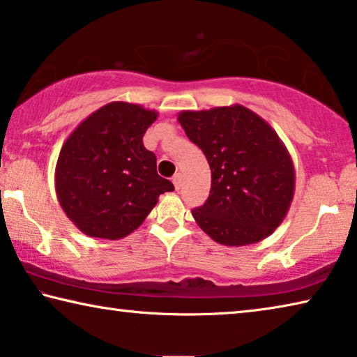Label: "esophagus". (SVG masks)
<instances>
[{
  "mask_svg": "<svg viewBox=\"0 0 357 357\" xmlns=\"http://www.w3.org/2000/svg\"><path fill=\"white\" fill-rule=\"evenodd\" d=\"M173 184H174V189L179 190L181 185H183V174H181V173L174 174V176H173Z\"/></svg>",
  "mask_w": 357,
  "mask_h": 357,
  "instance_id": "1",
  "label": "esophagus"
}]
</instances>
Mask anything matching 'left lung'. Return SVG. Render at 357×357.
<instances>
[{
  "instance_id": "obj_1",
  "label": "left lung",
  "mask_w": 357,
  "mask_h": 357,
  "mask_svg": "<svg viewBox=\"0 0 357 357\" xmlns=\"http://www.w3.org/2000/svg\"><path fill=\"white\" fill-rule=\"evenodd\" d=\"M179 124L206 155L211 190L192 215L222 245L268 238L287 217L294 195V165L277 132L239 104L184 110Z\"/></svg>"
}]
</instances>
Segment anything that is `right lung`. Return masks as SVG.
I'll list each match as a JSON object with an SVG mask.
<instances>
[{"label":"right lung","instance_id":"1","mask_svg":"<svg viewBox=\"0 0 357 357\" xmlns=\"http://www.w3.org/2000/svg\"><path fill=\"white\" fill-rule=\"evenodd\" d=\"M159 116L129 102H110L77 126L59 151L58 202L82 233L123 239L142 225L174 185L157 174L143 135Z\"/></svg>","mask_w":357,"mask_h":357}]
</instances>
